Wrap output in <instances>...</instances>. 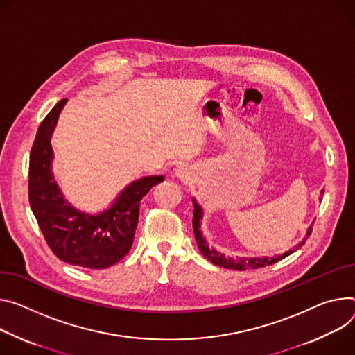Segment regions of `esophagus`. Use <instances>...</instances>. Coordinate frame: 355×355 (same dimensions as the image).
<instances>
[{
  "label": "esophagus",
  "mask_w": 355,
  "mask_h": 355,
  "mask_svg": "<svg viewBox=\"0 0 355 355\" xmlns=\"http://www.w3.org/2000/svg\"><path fill=\"white\" fill-rule=\"evenodd\" d=\"M184 174H185V171H184V170H181V168H180V170H177V175H178L180 178H182V177H184Z\"/></svg>",
  "instance_id": "34e87169"
}]
</instances>
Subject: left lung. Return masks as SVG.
<instances>
[{
  "mask_svg": "<svg viewBox=\"0 0 355 355\" xmlns=\"http://www.w3.org/2000/svg\"><path fill=\"white\" fill-rule=\"evenodd\" d=\"M324 189H321V194H323ZM192 204H194V216H192V228H194V234H196V241L198 245V249L201 250V253L204 254V257L209 262H212L216 266L225 268V269H232V270H248V269H257V268H265L269 265H273L282 259H284L286 256L292 254L295 250H297L299 248H302L306 243V239L310 236L313 227L307 228L306 236L303 238L302 242H299L293 249H290L282 254L277 256H263V257H238V259H234V257L225 256L223 253L218 252L216 249L209 248V245L207 243L202 231H201V220L204 216V211L202 207L197 202L196 198H192Z\"/></svg>",
  "mask_w": 355,
  "mask_h": 355,
  "instance_id": "left-lung-1",
  "label": "left lung"
}]
</instances>
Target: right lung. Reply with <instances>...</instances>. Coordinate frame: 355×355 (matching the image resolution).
<instances>
[{
  "mask_svg": "<svg viewBox=\"0 0 355 355\" xmlns=\"http://www.w3.org/2000/svg\"><path fill=\"white\" fill-rule=\"evenodd\" d=\"M67 102L68 99L59 101L37 132L29 155V205L48 246L60 261L87 269H106L130 250L140 201L164 177L148 175L130 182L102 212L76 209L63 197L52 173L51 139Z\"/></svg>",
  "mask_w": 355,
  "mask_h": 355,
  "instance_id": "obj_1",
  "label": "right lung"
}]
</instances>
